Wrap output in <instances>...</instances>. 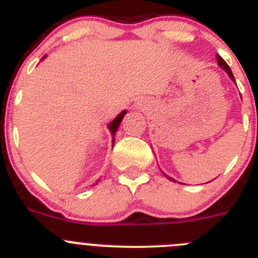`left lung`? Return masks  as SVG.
<instances>
[{"label": "left lung", "mask_w": 258, "mask_h": 258, "mask_svg": "<svg viewBox=\"0 0 258 258\" xmlns=\"http://www.w3.org/2000/svg\"><path fill=\"white\" fill-rule=\"evenodd\" d=\"M216 58H217V63H218V66H220V67L222 68V70L225 71V72H226L227 75H229V77H230V79H231L232 81H234V83H235V79H234V75H232L231 70H230V67H229V66H227V63H226V61L223 60V59L221 58L220 55H217V56H216ZM163 174H164V173H163ZM164 175H165V177H166V178H168V179H170V181L175 182V179H173L172 177H168V175H166V174H164Z\"/></svg>", "instance_id": "1"}]
</instances>
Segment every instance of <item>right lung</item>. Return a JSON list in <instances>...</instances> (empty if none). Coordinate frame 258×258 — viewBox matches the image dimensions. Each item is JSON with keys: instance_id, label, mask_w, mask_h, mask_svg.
Segmentation results:
<instances>
[{"instance_id": "add662e5", "label": "right lung", "mask_w": 258, "mask_h": 258, "mask_svg": "<svg viewBox=\"0 0 258 258\" xmlns=\"http://www.w3.org/2000/svg\"><path fill=\"white\" fill-rule=\"evenodd\" d=\"M44 58H45V56H44ZM44 58H42V59H44ZM125 115H126V109H124L122 112L118 113V115L116 116L115 118H113L112 121H111L108 124V129H109V132H111V134H112V145H113V143H115V134H116V132H117L118 126H120V122H121V120H122V118H124ZM97 183H98V181L95 182V184H97Z\"/></svg>"}]
</instances>
